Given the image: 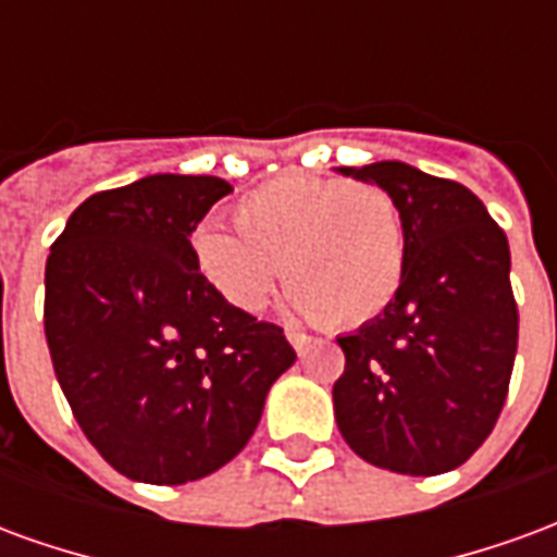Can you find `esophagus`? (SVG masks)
I'll list each match as a JSON object with an SVG mask.
<instances>
[{
    "mask_svg": "<svg viewBox=\"0 0 557 557\" xmlns=\"http://www.w3.org/2000/svg\"><path fill=\"white\" fill-rule=\"evenodd\" d=\"M286 337H289L292 349L298 351V355H304V351H307V346H310V337H307V334H301V331H286Z\"/></svg>",
    "mask_w": 557,
    "mask_h": 557,
    "instance_id": "1",
    "label": "esophagus"
}]
</instances>
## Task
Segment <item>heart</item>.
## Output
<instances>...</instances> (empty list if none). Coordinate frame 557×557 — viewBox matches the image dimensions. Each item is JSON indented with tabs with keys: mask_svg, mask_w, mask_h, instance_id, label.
I'll use <instances>...</instances> for the list:
<instances>
[{
	"mask_svg": "<svg viewBox=\"0 0 557 557\" xmlns=\"http://www.w3.org/2000/svg\"><path fill=\"white\" fill-rule=\"evenodd\" d=\"M235 234L199 226L194 265L223 301L259 313L277 286L304 315L334 327L363 325L399 292L406 226L394 196L363 182L283 175L232 206Z\"/></svg>",
	"mask_w": 557,
	"mask_h": 557,
	"instance_id": "obj_1",
	"label": "heart"
}]
</instances>
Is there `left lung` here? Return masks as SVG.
<instances>
[{
  "mask_svg": "<svg viewBox=\"0 0 557 557\" xmlns=\"http://www.w3.org/2000/svg\"><path fill=\"white\" fill-rule=\"evenodd\" d=\"M343 172L394 196L406 274L385 313L337 337V426L373 466L444 474L490 438L510 387L519 310L507 235L466 184L399 160Z\"/></svg>",
  "mask_w": 557,
  "mask_h": 557,
  "instance_id": "8db88e82",
  "label": "left lung"
}]
</instances>
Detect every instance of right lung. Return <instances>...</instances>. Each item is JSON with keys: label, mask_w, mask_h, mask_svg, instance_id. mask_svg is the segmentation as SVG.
Wrapping results in <instances>:
<instances>
[{"label": "right lung", "mask_w": 557, "mask_h": 557, "mask_svg": "<svg viewBox=\"0 0 557 557\" xmlns=\"http://www.w3.org/2000/svg\"><path fill=\"white\" fill-rule=\"evenodd\" d=\"M226 194L214 175L101 190L47 256L55 379L95 450L139 483L178 486L226 466L295 363L283 327L230 307L196 271L190 235Z\"/></svg>", "instance_id": "1"}]
</instances>
